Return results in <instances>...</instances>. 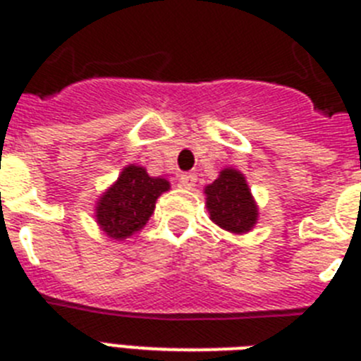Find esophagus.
Wrapping results in <instances>:
<instances>
[{
	"label": "esophagus",
	"instance_id": "34e87169",
	"mask_svg": "<svg viewBox=\"0 0 361 361\" xmlns=\"http://www.w3.org/2000/svg\"><path fill=\"white\" fill-rule=\"evenodd\" d=\"M195 183H197V175L195 173L188 171V173L180 175V186H183V188H188V190H190V188L195 186Z\"/></svg>",
	"mask_w": 361,
	"mask_h": 361
}]
</instances>
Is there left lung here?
I'll use <instances>...</instances> for the list:
<instances>
[{
    "instance_id": "8db88e82",
    "label": "left lung",
    "mask_w": 361,
    "mask_h": 361,
    "mask_svg": "<svg viewBox=\"0 0 361 361\" xmlns=\"http://www.w3.org/2000/svg\"><path fill=\"white\" fill-rule=\"evenodd\" d=\"M206 195L209 216L226 231L245 233L257 222V206L240 171H220V177L206 188Z\"/></svg>"
}]
</instances>
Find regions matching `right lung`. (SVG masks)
Wrapping results in <instances>:
<instances>
[{
    "label": "right lung",
    "mask_w": 361,
    "mask_h": 361,
    "mask_svg": "<svg viewBox=\"0 0 361 361\" xmlns=\"http://www.w3.org/2000/svg\"><path fill=\"white\" fill-rule=\"evenodd\" d=\"M170 188L168 180L149 177L145 168L128 166L97 204V224L108 237L126 238L148 222L155 200Z\"/></svg>",
    "instance_id": "add662e5"
}]
</instances>
